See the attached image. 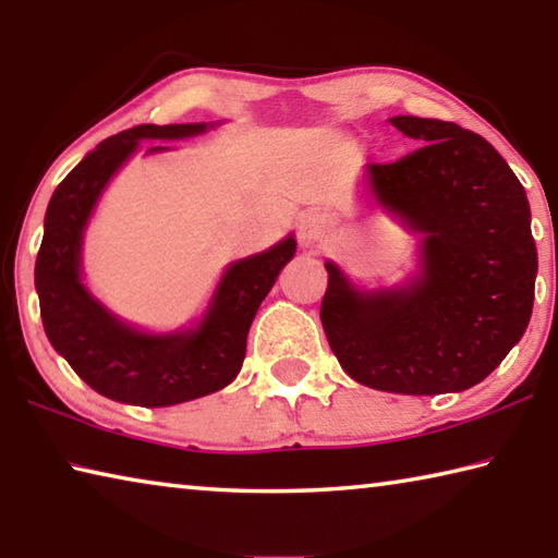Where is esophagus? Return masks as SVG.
<instances>
[{
  "mask_svg": "<svg viewBox=\"0 0 558 558\" xmlns=\"http://www.w3.org/2000/svg\"><path fill=\"white\" fill-rule=\"evenodd\" d=\"M298 235H300V243L305 245V248H313V245H319L325 241L327 235V219L319 211H307L300 216V223H298Z\"/></svg>",
  "mask_w": 558,
  "mask_h": 558,
  "instance_id": "34e87169",
  "label": "esophagus"
}]
</instances>
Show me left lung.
Masks as SVG:
<instances>
[{"instance_id":"obj_1","label":"left lung","mask_w":558,"mask_h":558,"mask_svg":"<svg viewBox=\"0 0 558 558\" xmlns=\"http://www.w3.org/2000/svg\"><path fill=\"white\" fill-rule=\"evenodd\" d=\"M423 147L366 165V206L413 233L415 268L399 286H359L327 260L323 327L342 369L376 391H465L526 332L539 270L526 192L502 155L456 122L396 116Z\"/></svg>"}]
</instances>
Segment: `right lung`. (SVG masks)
<instances>
[{
    "instance_id": "obj_1",
    "label": "right lung",
    "mask_w": 558,
    "mask_h": 558,
    "mask_svg": "<svg viewBox=\"0 0 558 558\" xmlns=\"http://www.w3.org/2000/svg\"><path fill=\"white\" fill-rule=\"evenodd\" d=\"M216 125L221 122L140 125L102 140L56 186L46 209L34 268L46 337L71 369L106 399L159 409L229 386L241 372L245 339L260 302L295 256L298 241L288 233L270 248L229 263L204 313L192 325L169 332L128 323L86 286V229L112 177L140 143H157L145 155H162L172 149L162 143L204 135Z\"/></svg>"
}]
</instances>
